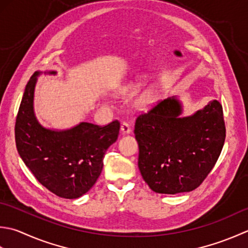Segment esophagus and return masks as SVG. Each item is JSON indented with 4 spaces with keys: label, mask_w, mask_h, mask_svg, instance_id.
Instances as JSON below:
<instances>
[{
    "label": "esophagus",
    "mask_w": 248,
    "mask_h": 248,
    "mask_svg": "<svg viewBox=\"0 0 248 248\" xmlns=\"http://www.w3.org/2000/svg\"><path fill=\"white\" fill-rule=\"evenodd\" d=\"M121 130H122V133L125 135H128L131 133V127L129 126L128 123L123 122L122 125H121Z\"/></svg>",
    "instance_id": "34e87169"
}]
</instances>
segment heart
I'll return each instance as SVG.
<instances>
[{"label": "heart", "instance_id": "b5f03b06", "mask_svg": "<svg viewBox=\"0 0 248 248\" xmlns=\"http://www.w3.org/2000/svg\"><path fill=\"white\" fill-rule=\"evenodd\" d=\"M140 88V83H128L123 85L122 88L120 89V94H129L134 93ZM153 103V95L151 92H145L138 100V106L140 108H148Z\"/></svg>", "mask_w": 248, "mask_h": 248}]
</instances>
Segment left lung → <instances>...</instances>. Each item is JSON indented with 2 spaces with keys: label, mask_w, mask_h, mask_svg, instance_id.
<instances>
[{
  "label": "left lung",
  "mask_w": 248,
  "mask_h": 248,
  "mask_svg": "<svg viewBox=\"0 0 248 248\" xmlns=\"http://www.w3.org/2000/svg\"><path fill=\"white\" fill-rule=\"evenodd\" d=\"M182 113L183 104L172 96L136 120L138 167L155 193L174 195L198 187L224 146L226 128L218 100L188 117Z\"/></svg>",
  "instance_id": "left-lung-1"
}]
</instances>
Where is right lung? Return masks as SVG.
<instances>
[{"label": "right lung", "instance_id": "1", "mask_svg": "<svg viewBox=\"0 0 248 248\" xmlns=\"http://www.w3.org/2000/svg\"><path fill=\"white\" fill-rule=\"evenodd\" d=\"M55 70L35 72L25 87L15 126L20 157L45 187L59 197L77 199L92 188L103 170L106 151L118 139L120 123L106 126L80 122L68 129H51L38 122L34 111L37 77Z\"/></svg>", "mask_w": 248, "mask_h": 248}]
</instances>
